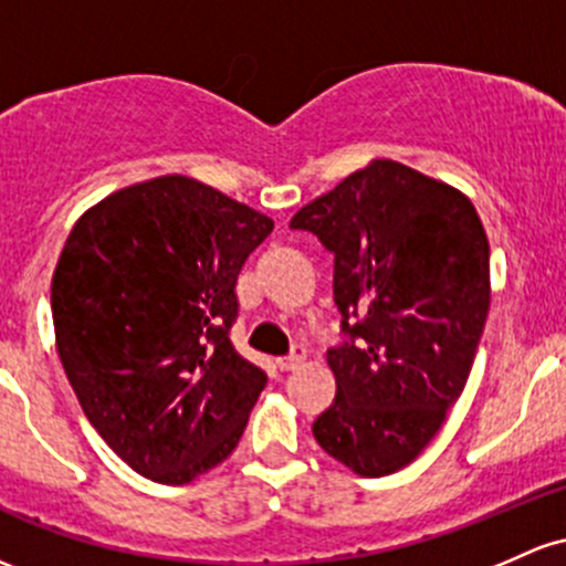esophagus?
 Listing matches in <instances>:
<instances>
[{
    "instance_id": "esophagus-1",
    "label": "esophagus",
    "mask_w": 566,
    "mask_h": 566,
    "mask_svg": "<svg viewBox=\"0 0 566 566\" xmlns=\"http://www.w3.org/2000/svg\"><path fill=\"white\" fill-rule=\"evenodd\" d=\"M306 363V349H303V346H295L293 352L287 354V357H282V359H276V365L282 370H295V368H301V365Z\"/></svg>"
}]
</instances>
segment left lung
Wrapping results in <instances>:
<instances>
[{"instance_id": "8db88e82", "label": "left lung", "mask_w": 566, "mask_h": 566, "mask_svg": "<svg viewBox=\"0 0 566 566\" xmlns=\"http://www.w3.org/2000/svg\"><path fill=\"white\" fill-rule=\"evenodd\" d=\"M335 254L346 340L327 352L335 400L312 432L365 478L424 451L459 400L489 314V239L464 192L374 160L290 220Z\"/></svg>"}]
</instances>
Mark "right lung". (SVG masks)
Segmentation results:
<instances>
[{"label":"right lung","mask_w":566,"mask_h":566,"mask_svg":"<svg viewBox=\"0 0 566 566\" xmlns=\"http://www.w3.org/2000/svg\"><path fill=\"white\" fill-rule=\"evenodd\" d=\"M271 231L182 174L74 222L51 284L55 349L93 430L139 475L190 483L239 443L269 378L228 335L235 279Z\"/></svg>","instance_id":"obj_1"}]
</instances>
